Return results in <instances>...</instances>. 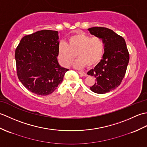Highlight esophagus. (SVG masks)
<instances>
[{
  "mask_svg": "<svg viewBox=\"0 0 147 147\" xmlns=\"http://www.w3.org/2000/svg\"><path fill=\"white\" fill-rule=\"evenodd\" d=\"M78 73L80 75L83 76H88V74H87L85 72H82V71H78Z\"/></svg>",
  "mask_w": 147,
  "mask_h": 147,
  "instance_id": "obj_1",
  "label": "esophagus"
}]
</instances>
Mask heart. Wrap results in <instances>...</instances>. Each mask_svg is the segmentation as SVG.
Returning <instances> with one entry per match:
<instances>
[{
	"label": "heart",
	"instance_id": "1",
	"mask_svg": "<svg viewBox=\"0 0 147 147\" xmlns=\"http://www.w3.org/2000/svg\"><path fill=\"white\" fill-rule=\"evenodd\" d=\"M104 42L98 36H90L85 33H78L70 36L67 44L61 42L58 47V59L65 67L70 66L78 57L74 67L83 68L95 66L101 61L104 54Z\"/></svg>",
	"mask_w": 147,
	"mask_h": 147
}]
</instances>
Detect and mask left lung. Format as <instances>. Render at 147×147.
<instances>
[{
	"mask_svg": "<svg viewBox=\"0 0 147 147\" xmlns=\"http://www.w3.org/2000/svg\"><path fill=\"white\" fill-rule=\"evenodd\" d=\"M88 30L92 35L104 42L105 51L101 61L87 74L95 78L96 82L90 90L98 94L109 92L120 85L125 76L129 54L123 37L111 29L93 27Z\"/></svg>",
	"mask_w": 147,
	"mask_h": 147,
	"instance_id": "8db88e82",
	"label": "left lung"
}]
</instances>
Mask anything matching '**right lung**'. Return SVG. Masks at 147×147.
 <instances>
[{
  "instance_id": "add662e5",
  "label": "right lung",
  "mask_w": 147,
  "mask_h": 147,
  "mask_svg": "<svg viewBox=\"0 0 147 147\" xmlns=\"http://www.w3.org/2000/svg\"><path fill=\"white\" fill-rule=\"evenodd\" d=\"M58 32L43 30L24 36L15 51L17 74L25 88L38 95L54 92L69 69L57 61Z\"/></svg>"
}]
</instances>
